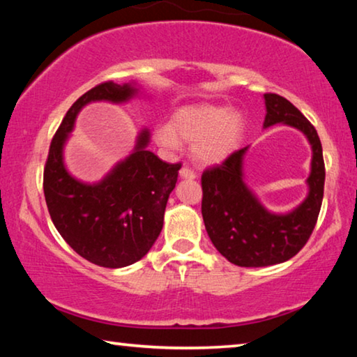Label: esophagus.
Segmentation results:
<instances>
[{"label": "esophagus", "instance_id": "1", "mask_svg": "<svg viewBox=\"0 0 357 357\" xmlns=\"http://www.w3.org/2000/svg\"><path fill=\"white\" fill-rule=\"evenodd\" d=\"M179 176L184 178V179H195L197 178V173L192 170L189 167H183L179 170Z\"/></svg>", "mask_w": 357, "mask_h": 357}]
</instances>
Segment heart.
I'll list each match as a JSON object with an SVG mask.
<instances>
[{
  "label": "heart",
  "instance_id": "obj_1",
  "mask_svg": "<svg viewBox=\"0 0 357 357\" xmlns=\"http://www.w3.org/2000/svg\"><path fill=\"white\" fill-rule=\"evenodd\" d=\"M244 123L238 112L222 105H189L173 113L172 124L155 128L160 146L174 149L181 140L193 143V155L203 164H217L238 148Z\"/></svg>",
  "mask_w": 357,
  "mask_h": 357
}]
</instances>
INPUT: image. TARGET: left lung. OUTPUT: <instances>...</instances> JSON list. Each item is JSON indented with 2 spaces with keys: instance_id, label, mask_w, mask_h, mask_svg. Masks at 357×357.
Wrapping results in <instances>:
<instances>
[{
  "instance_id": "obj_1",
  "label": "left lung",
  "mask_w": 357,
  "mask_h": 357,
  "mask_svg": "<svg viewBox=\"0 0 357 357\" xmlns=\"http://www.w3.org/2000/svg\"><path fill=\"white\" fill-rule=\"evenodd\" d=\"M264 128L283 123L304 132L312 144V172L307 179L309 195L288 214L266 211L243 181L247 148L234 151L220 165L202 174V214L217 250L229 263L261 268L293 258L307 244L317 225L324 193L323 148L310 121L279 94H264Z\"/></svg>"
}]
</instances>
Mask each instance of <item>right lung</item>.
Wrapping results in <instances>:
<instances>
[{
    "label": "right lung",
    "mask_w": 357,
    "mask_h": 357,
    "mask_svg": "<svg viewBox=\"0 0 357 357\" xmlns=\"http://www.w3.org/2000/svg\"><path fill=\"white\" fill-rule=\"evenodd\" d=\"M137 93L132 83H99L72 105L53 135L44 167V195L53 225L78 255L102 268H124L142 259L160 234L168 197L178 181V164H167L146 149L149 132L135 151L98 184L72 178L63 146L75 118L89 102H124Z\"/></svg>",
    "instance_id": "right-lung-1"
}]
</instances>
